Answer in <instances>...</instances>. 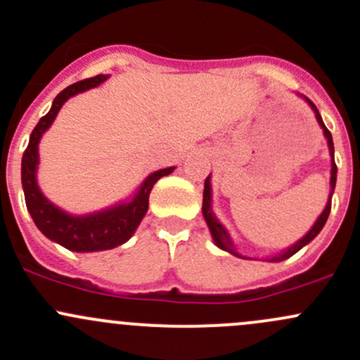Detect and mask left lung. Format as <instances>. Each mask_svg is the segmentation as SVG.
I'll return each instance as SVG.
<instances>
[{
    "label": "left lung",
    "mask_w": 360,
    "mask_h": 360,
    "mask_svg": "<svg viewBox=\"0 0 360 360\" xmlns=\"http://www.w3.org/2000/svg\"><path fill=\"white\" fill-rule=\"evenodd\" d=\"M304 101H307V103L310 104L311 110H314L315 118H317L319 125L322 127V130H324L326 139H328L329 153H331V193H329V200H328V203H326V209L322 210V214H321V216H319V219L315 221V224H314V226H311V230L308 231V233L304 235V237L301 238V240H297L296 244L291 245V248L282 250V252L277 254V256H271L268 261H284V259H288V257H291L292 254H296L300 249H303L307 244H310V242L314 240V238L317 237L319 233H321V230H322V228H324L326 221H328L329 212H331V197H333V191H335V186H336V172H338L336 163H335V144H333L331 132H329V130L326 129L324 122H322L321 115H319L317 106H315V104L311 103L310 99H307V97H304ZM202 214H203V217H205V223H207V226H209L210 235H212V238H214V244H216L219 249H223V250H226V252L233 254V256L244 257V256H242V254L237 252V249H235V245H233V242H231L230 233H228V231H226V228H224L223 224H221L219 221H217V217L214 216V212H212V193H210V176L207 177V179H205V186H203Z\"/></svg>",
    "instance_id": "1"
}]
</instances>
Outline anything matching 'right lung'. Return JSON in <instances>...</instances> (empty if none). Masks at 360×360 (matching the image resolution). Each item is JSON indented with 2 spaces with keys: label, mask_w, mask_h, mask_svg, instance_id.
I'll use <instances>...</instances> for the list:
<instances>
[{
  "label": "right lung",
  "mask_w": 360,
  "mask_h": 360,
  "mask_svg": "<svg viewBox=\"0 0 360 360\" xmlns=\"http://www.w3.org/2000/svg\"><path fill=\"white\" fill-rule=\"evenodd\" d=\"M106 79V75H97L94 78L72 83L68 89H64L53 99L50 111L34 127L31 137H29L27 148L22 155V188L25 205H27L32 221L46 238L57 242L69 250H75V252H96V250H106L125 244L132 237L134 231L137 230L144 214L148 212V203H150V193L153 190V184L160 177L169 176L176 169V167H167V169L150 174L130 202H122L118 205L110 207V209L86 214V216H71V214L64 212L39 191L38 183H36V169H38L39 162V139L45 134V130L52 125L57 112L69 97L94 89Z\"/></svg>",
  "instance_id": "right-lung-1"
}]
</instances>
